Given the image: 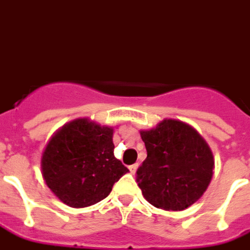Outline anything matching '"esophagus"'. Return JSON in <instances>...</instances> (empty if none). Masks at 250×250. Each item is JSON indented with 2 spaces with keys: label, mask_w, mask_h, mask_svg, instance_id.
<instances>
[{
  "label": "esophagus",
  "mask_w": 250,
  "mask_h": 250,
  "mask_svg": "<svg viewBox=\"0 0 250 250\" xmlns=\"http://www.w3.org/2000/svg\"><path fill=\"white\" fill-rule=\"evenodd\" d=\"M138 167H139V164L136 163V164H132V166H130V167H128V169H130L131 173L134 175L135 172H136V169H138Z\"/></svg>",
  "instance_id": "34e87169"
}]
</instances>
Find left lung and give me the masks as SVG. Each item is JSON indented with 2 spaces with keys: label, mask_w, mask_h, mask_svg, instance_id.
<instances>
[{
  "label": "left lung",
  "mask_w": 250,
  "mask_h": 250,
  "mask_svg": "<svg viewBox=\"0 0 250 250\" xmlns=\"http://www.w3.org/2000/svg\"><path fill=\"white\" fill-rule=\"evenodd\" d=\"M147 158L136 171L144 199L164 210H184L204 195L214 169L212 149L192 125L164 119L140 131Z\"/></svg>",
  "instance_id": "8db88e82"
}]
</instances>
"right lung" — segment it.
<instances>
[{
  "label": "right lung",
  "mask_w": 250,
  "mask_h": 250,
  "mask_svg": "<svg viewBox=\"0 0 250 250\" xmlns=\"http://www.w3.org/2000/svg\"><path fill=\"white\" fill-rule=\"evenodd\" d=\"M114 127L79 118L62 125L46 144L41 169L46 186L63 204L84 208L110 195L128 172L114 156Z\"/></svg>",
  "instance_id": "obj_1"
}]
</instances>
